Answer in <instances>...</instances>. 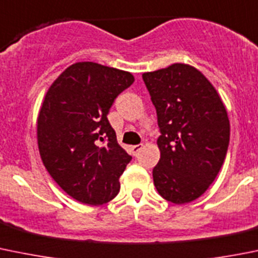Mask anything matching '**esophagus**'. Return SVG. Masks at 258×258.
<instances>
[{"label":"esophagus","mask_w":258,"mask_h":258,"mask_svg":"<svg viewBox=\"0 0 258 258\" xmlns=\"http://www.w3.org/2000/svg\"><path fill=\"white\" fill-rule=\"evenodd\" d=\"M141 149H142V144L135 145V146H132V147H131L132 155H134V156H136V155L139 154V151H140V150H141Z\"/></svg>","instance_id":"esophagus-1"}]
</instances>
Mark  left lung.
Masks as SVG:
<instances>
[{
    "label": "left lung",
    "instance_id": "obj_1",
    "mask_svg": "<svg viewBox=\"0 0 258 258\" xmlns=\"http://www.w3.org/2000/svg\"><path fill=\"white\" fill-rule=\"evenodd\" d=\"M157 114L154 184L167 202L196 201L218 175L229 145L226 107L211 82L186 64L142 74Z\"/></svg>",
    "mask_w": 258,
    "mask_h": 258
}]
</instances>
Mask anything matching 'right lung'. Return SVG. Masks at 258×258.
Listing matches in <instances>:
<instances>
[{"instance_id":"right-lung-1","label":"right lung","mask_w":258,"mask_h":258,"mask_svg":"<svg viewBox=\"0 0 258 258\" xmlns=\"http://www.w3.org/2000/svg\"><path fill=\"white\" fill-rule=\"evenodd\" d=\"M131 73L97 62H76L47 91L37 117V144L47 172L81 203L101 206L119 191L130 156L107 114L134 83Z\"/></svg>"}]
</instances>
